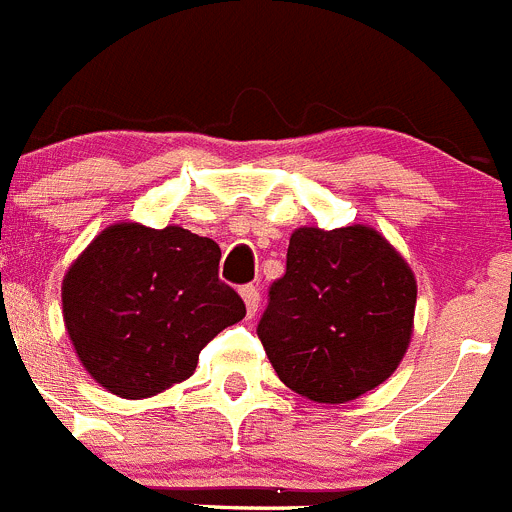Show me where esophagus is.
<instances>
[{
	"label": "esophagus",
	"instance_id": "1",
	"mask_svg": "<svg viewBox=\"0 0 512 512\" xmlns=\"http://www.w3.org/2000/svg\"><path fill=\"white\" fill-rule=\"evenodd\" d=\"M241 296H243V301H246L248 316L256 314V311H259V301H261L259 289H256V286L248 284V286H243V289H241Z\"/></svg>",
	"mask_w": 512,
	"mask_h": 512
}]
</instances>
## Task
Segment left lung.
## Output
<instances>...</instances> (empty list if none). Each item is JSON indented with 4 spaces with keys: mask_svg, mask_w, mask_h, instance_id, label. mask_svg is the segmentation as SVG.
I'll return each instance as SVG.
<instances>
[{
    "mask_svg": "<svg viewBox=\"0 0 512 512\" xmlns=\"http://www.w3.org/2000/svg\"><path fill=\"white\" fill-rule=\"evenodd\" d=\"M417 281L369 226L291 233L286 274L269 289L259 339L289 389L339 405L379 387L405 357Z\"/></svg>",
    "mask_w": 512,
    "mask_h": 512,
    "instance_id": "8db88e82",
    "label": "left lung"
}]
</instances>
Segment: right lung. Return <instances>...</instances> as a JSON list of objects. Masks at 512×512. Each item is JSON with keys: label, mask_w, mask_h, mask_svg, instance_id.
<instances>
[{"label": "right lung", "mask_w": 512, "mask_h": 512, "mask_svg": "<svg viewBox=\"0 0 512 512\" xmlns=\"http://www.w3.org/2000/svg\"><path fill=\"white\" fill-rule=\"evenodd\" d=\"M221 248L180 226L115 223L62 281V316L90 377L125 399L153 397L196 372L201 349L246 316L218 279Z\"/></svg>", "instance_id": "obj_1"}]
</instances>
